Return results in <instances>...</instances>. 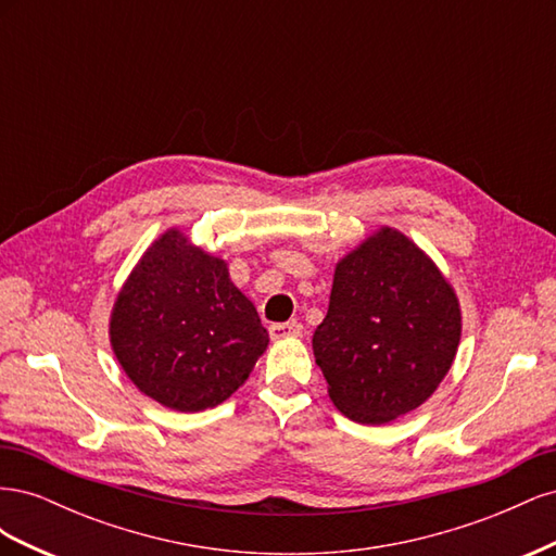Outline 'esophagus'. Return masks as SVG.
<instances>
[{
	"label": "esophagus",
	"mask_w": 556,
	"mask_h": 556,
	"mask_svg": "<svg viewBox=\"0 0 556 556\" xmlns=\"http://www.w3.org/2000/svg\"><path fill=\"white\" fill-rule=\"evenodd\" d=\"M268 333H271L274 341H280V339H296V336L304 333V327H301L296 319H292V323H280V325H271L268 327Z\"/></svg>",
	"instance_id": "esophagus-1"
}]
</instances>
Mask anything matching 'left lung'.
<instances>
[{"label":"left lung","instance_id":"left-lung-1","mask_svg":"<svg viewBox=\"0 0 556 556\" xmlns=\"http://www.w3.org/2000/svg\"><path fill=\"white\" fill-rule=\"evenodd\" d=\"M462 308L435 262L394 227L339 260L315 362L345 417L387 425L439 390L457 355Z\"/></svg>","mask_w":556,"mask_h":556}]
</instances>
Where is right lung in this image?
Masks as SVG:
<instances>
[{
    "label": "right lung",
    "instance_id": "1",
    "mask_svg": "<svg viewBox=\"0 0 556 556\" xmlns=\"http://www.w3.org/2000/svg\"><path fill=\"white\" fill-rule=\"evenodd\" d=\"M115 359L137 390L178 413L227 401L268 345L257 308L227 262L166 229L131 268L109 323Z\"/></svg>",
    "mask_w": 556,
    "mask_h": 556
}]
</instances>
